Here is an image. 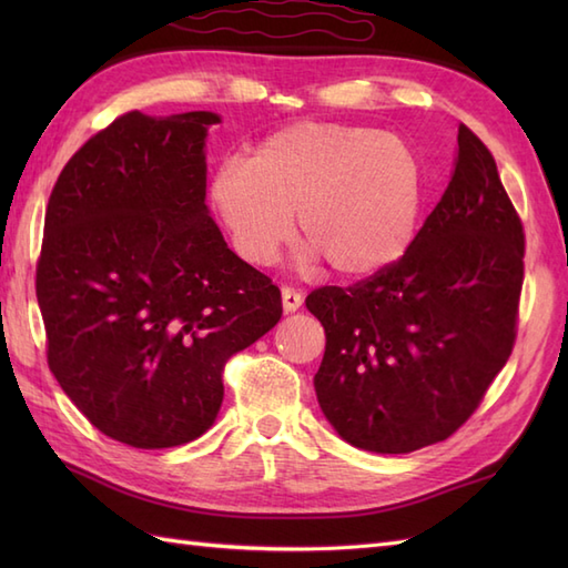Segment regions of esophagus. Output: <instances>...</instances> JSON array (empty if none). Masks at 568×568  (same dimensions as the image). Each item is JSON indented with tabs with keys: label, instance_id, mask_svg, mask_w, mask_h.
Here are the masks:
<instances>
[{
	"label": "esophagus",
	"instance_id": "34e87169",
	"mask_svg": "<svg viewBox=\"0 0 568 568\" xmlns=\"http://www.w3.org/2000/svg\"><path fill=\"white\" fill-rule=\"evenodd\" d=\"M303 291H297V287L291 285H283V307L285 312H295L303 307Z\"/></svg>",
	"mask_w": 568,
	"mask_h": 568
}]
</instances>
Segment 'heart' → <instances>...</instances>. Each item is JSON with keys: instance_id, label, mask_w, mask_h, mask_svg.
Here are the masks:
<instances>
[{"instance_id": "1", "label": "heart", "mask_w": 568, "mask_h": 568, "mask_svg": "<svg viewBox=\"0 0 568 568\" xmlns=\"http://www.w3.org/2000/svg\"><path fill=\"white\" fill-rule=\"evenodd\" d=\"M210 202L241 258L271 265L293 234V212L329 268L371 275L413 239L422 171L405 143L376 129L295 122L265 136L251 159H226Z\"/></svg>"}]
</instances>
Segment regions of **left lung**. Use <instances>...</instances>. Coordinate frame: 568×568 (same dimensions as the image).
<instances>
[{
  "label": "left lung",
  "instance_id": "8db88e82",
  "mask_svg": "<svg viewBox=\"0 0 568 568\" xmlns=\"http://www.w3.org/2000/svg\"><path fill=\"white\" fill-rule=\"evenodd\" d=\"M523 258L496 159L458 124L452 183L403 256L305 300L327 336L315 390L339 437L378 454L449 439L513 354Z\"/></svg>",
  "mask_w": 568,
  "mask_h": 568
}]
</instances>
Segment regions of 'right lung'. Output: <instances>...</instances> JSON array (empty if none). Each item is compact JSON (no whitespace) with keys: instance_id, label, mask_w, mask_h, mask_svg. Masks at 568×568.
Here are the masks:
<instances>
[{"instance_id":"1","label":"right lung","mask_w":568,"mask_h":568,"mask_svg":"<svg viewBox=\"0 0 568 568\" xmlns=\"http://www.w3.org/2000/svg\"><path fill=\"white\" fill-rule=\"evenodd\" d=\"M212 112H126L72 153L45 207L36 297L60 388L106 437L180 446L212 427L226 361L283 300L207 212Z\"/></svg>"}]
</instances>
